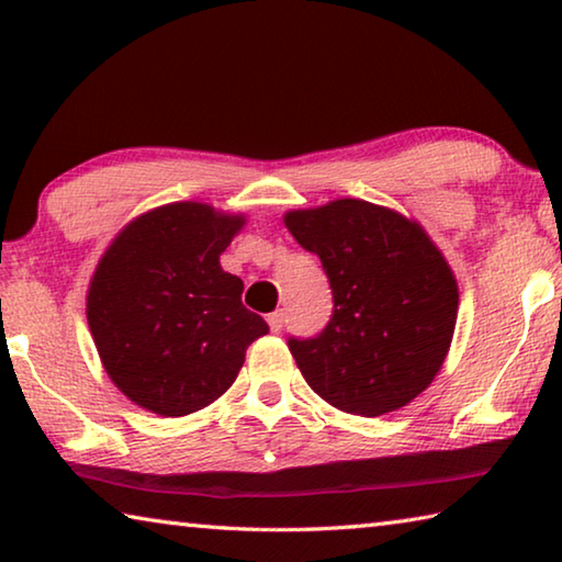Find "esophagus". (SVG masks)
Masks as SVG:
<instances>
[{
    "instance_id": "1",
    "label": "esophagus",
    "mask_w": 562,
    "mask_h": 562,
    "mask_svg": "<svg viewBox=\"0 0 562 562\" xmlns=\"http://www.w3.org/2000/svg\"><path fill=\"white\" fill-rule=\"evenodd\" d=\"M266 324H269V329L273 334H279L283 329V311H273V314H269V318H266Z\"/></svg>"
}]
</instances>
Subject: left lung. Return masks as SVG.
<instances>
[{
    "instance_id": "8db88e82",
    "label": "left lung",
    "mask_w": 562,
    "mask_h": 562,
    "mask_svg": "<svg viewBox=\"0 0 562 562\" xmlns=\"http://www.w3.org/2000/svg\"><path fill=\"white\" fill-rule=\"evenodd\" d=\"M291 236L322 258L334 316L289 349L331 407L379 417L435 382L450 351L460 289L419 221L359 198L283 213Z\"/></svg>"
}]
</instances>
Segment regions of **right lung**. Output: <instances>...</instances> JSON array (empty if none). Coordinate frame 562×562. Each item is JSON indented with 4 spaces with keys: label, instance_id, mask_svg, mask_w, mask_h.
I'll list each match as a JSON object with an SVG mask.
<instances>
[{
    "label": "right lung",
    "instance_id": "add662e5",
    "mask_svg": "<svg viewBox=\"0 0 562 562\" xmlns=\"http://www.w3.org/2000/svg\"><path fill=\"white\" fill-rule=\"evenodd\" d=\"M244 226V213L176 201L135 215L100 256L90 334L110 382L140 409L186 417L209 407L269 331L240 304L244 281L221 266Z\"/></svg>",
    "mask_w": 562,
    "mask_h": 562
}]
</instances>
